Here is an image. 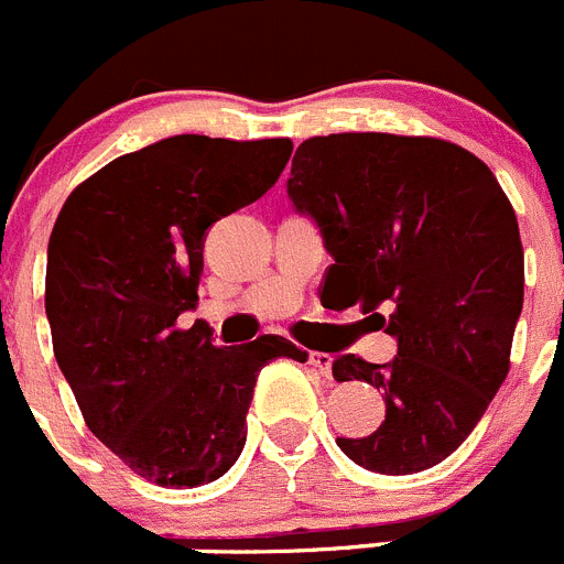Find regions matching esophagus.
Returning <instances> with one entry per match:
<instances>
[{"instance_id": "obj_1", "label": "esophagus", "mask_w": 564, "mask_h": 564, "mask_svg": "<svg viewBox=\"0 0 564 564\" xmlns=\"http://www.w3.org/2000/svg\"><path fill=\"white\" fill-rule=\"evenodd\" d=\"M307 364L318 371L322 377L333 375V358L327 352H310L307 355Z\"/></svg>"}]
</instances>
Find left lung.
Here are the masks:
<instances>
[{
    "label": "left lung",
    "instance_id": "1",
    "mask_svg": "<svg viewBox=\"0 0 564 564\" xmlns=\"http://www.w3.org/2000/svg\"><path fill=\"white\" fill-rule=\"evenodd\" d=\"M288 195L333 254L324 293L360 304L397 358L340 355L338 383L383 391L386 420L338 438L360 467L411 475L458 451L509 375L523 310V246L492 170L453 142L329 133L299 144Z\"/></svg>",
    "mask_w": 564,
    "mask_h": 564
}]
</instances>
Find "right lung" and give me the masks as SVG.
Here are the masks:
<instances>
[{
  "mask_svg": "<svg viewBox=\"0 0 564 564\" xmlns=\"http://www.w3.org/2000/svg\"><path fill=\"white\" fill-rule=\"evenodd\" d=\"M291 151V139H162L97 170L55 220V360L89 431L144 481H218L242 453L262 366L307 360L282 335L215 346L200 324H178L198 304L209 226L262 198Z\"/></svg>",
  "mask_w": 564,
  "mask_h": 564,
  "instance_id": "1",
  "label": "right lung"
}]
</instances>
